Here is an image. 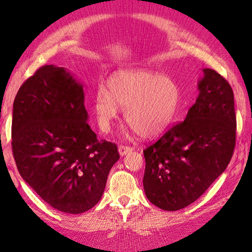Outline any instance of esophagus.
Masks as SVG:
<instances>
[{"instance_id": "esophagus-1", "label": "esophagus", "mask_w": 252, "mask_h": 252, "mask_svg": "<svg viewBox=\"0 0 252 252\" xmlns=\"http://www.w3.org/2000/svg\"><path fill=\"white\" fill-rule=\"evenodd\" d=\"M130 151H132V148L129 147V146H123V144H121V146L119 147V153H120L121 157L126 156V153L130 152Z\"/></svg>"}]
</instances>
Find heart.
Wrapping results in <instances>:
<instances>
[{
	"mask_svg": "<svg viewBox=\"0 0 252 252\" xmlns=\"http://www.w3.org/2000/svg\"><path fill=\"white\" fill-rule=\"evenodd\" d=\"M180 91L167 75L146 70L120 71L108 81V90L97 89L94 111L101 129L109 131L125 109L127 125L142 138L159 135L177 117Z\"/></svg>",
	"mask_w": 252,
	"mask_h": 252,
	"instance_id": "obj_1",
	"label": "heart"
}]
</instances>
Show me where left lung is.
Masks as SVG:
<instances>
[{"mask_svg": "<svg viewBox=\"0 0 252 252\" xmlns=\"http://www.w3.org/2000/svg\"><path fill=\"white\" fill-rule=\"evenodd\" d=\"M199 95L186 120L143 150V188L149 201L167 211L194 202L222 173L236 147L232 89L223 76L203 69Z\"/></svg>", "mask_w": 252, "mask_h": 252, "instance_id": "obj_1", "label": "left lung"}]
</instances>
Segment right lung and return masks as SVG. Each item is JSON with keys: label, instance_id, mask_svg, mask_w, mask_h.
Listing matches in <instances>:
<instances>
[{"label": "right lung", "instance_id": "right-lung-1", "mask_svg": "<svg viewBox=\"0 0 252 252\" xmlns=\"http://www.w3.org/2000/svg\"><path fill=\"white\" fill-rule=\"evenodd\" d=\"M82 84L64 67L43 65L19 89L12 151L23 180L51 207L90 210L119 160L116 143L99 141L88 125Z\"/></svg>", "mask_w": 252, "mask_h": 252}]
</instances>
